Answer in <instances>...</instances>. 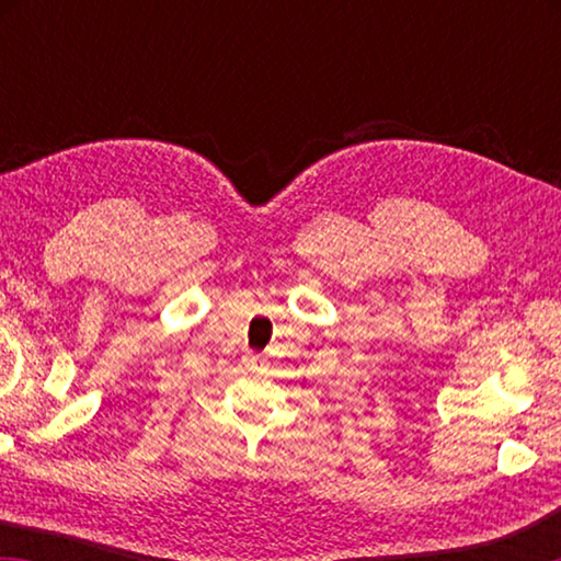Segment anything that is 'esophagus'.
<instances>
[{"instance_id":"34e87169","label":"esophagus","mask_w":561,"mask_h":561,"mask_svg":"<svg viewBox=\"0 0 561 561\" xmlns=\"http://www.w3.org/2000/svg\"><path fill=\"white\" fill-rule=\"evenodd\" d=\"M244 360L247 364H264V354H254V351H247V356H244Z\"/></svg>"}]
</instances>
